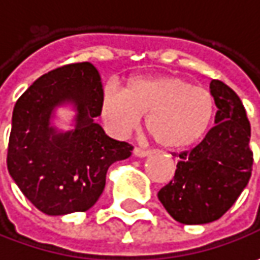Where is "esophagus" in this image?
I'll use <instances>...</instances> for the list:
<instances>
[{
	"mask_svg": "<svg viewBox=\"0 0 260 260\" xmlns=\"http://www.w3.org/2000/svg\"><path fill=\"white\" fill-rule=\"evenodd\" d=\"M150 153L149 150H145V149H142V147H135L133 149V155L137 156V157H145Z\"/></svg>",
	"mask_w": 260,
	"mask_h": 260,
	"instance_id": "esophagus-1",
	"label": "esophagus"
}]
</instances>
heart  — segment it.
I'll use <instances>...</instances> for the list:
<instances>
[{
  "instance_id": "heart-1",
  "label": "heart",
  "mask_w": 260,
  "mask_h": 260,
  "mask_svg": "<svg viewBox=\"0 0 260 260\" xmlns=\"http://www.w3.org/2000/svg\"><path fill=\"white\" fill-rule=\"evenodd\" d=\"M100 114L107 130L117 137L136 130L147 114L146 128L157 145L185 149L210 130L215 101L208 89L182 76L133 78L124 91L114 84L104 86Z\"/></svg>"
}]
</instances>
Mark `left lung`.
Instances as JSON below:
<instances>
[{
    "label": "left lung",
    "instance_id": "left-lung-1",
    "mask_svg": "<svg viewBox=\"0 0 260 260\" xmlns=\"http://www.w3.org/2000/svg\"><path fill=\"white\" fill-rule=\"evenodd\" d=\"M215 125L203 142L179 153L174 179L157 198L182 224L218 220L235 204L252 175L250 123L240 98L224 82L213 79Z\"/></svg>",
    "mask_w": 260,
    "mask_h": 260
}]
</instances>
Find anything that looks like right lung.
<instances>
[{
	"label": "right lung",
	"instance_id": "right-lung-1",
	"mask_svg": "<svg viewBox=\"0 0 260 260\" xmlns=\"http://www.w3.org/2000/svg\"><path fill=\"white\" fill-rule=\"evenodd\" d=\"M103 84L89 62L42 75L15 103L7 168L20 191L47 215L84 213L98 201L108 168L132 155L133 146L105 135L95 123ZM72 102L76 128L50 125L54 107Z\"/></svg>",
	"mask_w": 260,
	"mask_h": 260
}]
</instances>
